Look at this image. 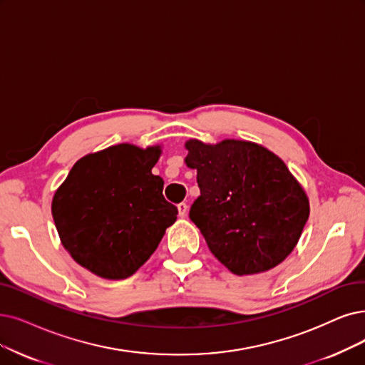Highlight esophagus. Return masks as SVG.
<instances>
[{"label":"esophagus","instance_id":"1","mask_svg":"<svg viewBox=\"0 0 365 365\" xmlns=\"http://www.w3.org/2000/svg\"><path fill=\"white\" fill-rule=\"evenodd\" d=\"M187 210H188V207L185 205V203H180V205H178V214H180V217H185V215H187Z\"/></svg>","mask_w":365,"mask_h":365}]
</instances>
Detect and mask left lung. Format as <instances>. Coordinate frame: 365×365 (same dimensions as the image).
<instances>
[{
  "instance_id": "obj_1",
  "label": "left lung",
  "mask_w": 365,
  "mask_h": 365,
  "mask_svg": "<svg viewBox=\"0 0 365 365\" xmlns=\"http://www.w3.org/2000/svg\"><path fill=\"white\" fill-rule=\"evenodd\" d=\"M200 196L190 208L211 253L237 275L265 272L292 253L309 220L301 184L280 157L249 140L185 142Z\"/></svg>"
}]
</instances>
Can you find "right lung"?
I'll return each mask as SVG.
<instances>
[{"instance_id":"right-lung-1","label":"right lung","mask_w":365,"mask_h":365,"mask_svg":"<svg viewBox=\"0 0 365 365\" xmlns=\"http://www.w3.org/2000/svg\"><path fill=\"white\" fill-rule=\"evenodd\" d=\"M158 145H113L82 157L58 187L52 217L78 264L109 280L133 275L155 252L178 210L153 175Z\"/></svg>"}]
</instances>
